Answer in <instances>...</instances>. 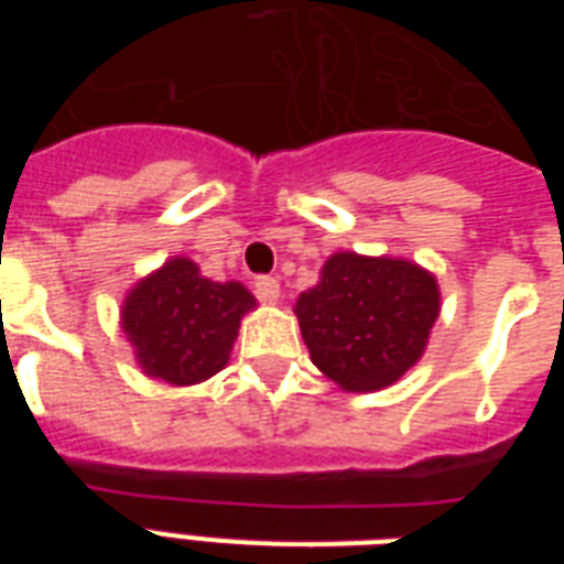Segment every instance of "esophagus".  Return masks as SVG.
I'll use <instances>...</instances> for the list:
<instances>
[{
	"instance_id": "esophagus-1",
	"label": "esophagus",
	"mask_w": 564,
	"mask_h": 564,
	"mask_svg": "<svg viewBox=\"0 0 564 564\" xmlns=\"http://www.w3.org/2000/svg\"><path fill=\"white\" fill-rule=\"evenodd\" d=\"M254 295L265 301V304H274V301L281 299V283H278V278L260 274V278H254Z\"/></svg>"
}]
</instances>
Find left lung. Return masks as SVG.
Returning <instances> with one entry per match:
<instances>
[{
    "mask_svg": "<svg viewBox=\"0 0 564 564\" xmlns=\"http://www.w3.org/2000/svg\"><path fill=\"white\" fill-rule=\"evenodd\" d=\"M438 307L436 278L412 260L339 251L295 316L318 371L345 392H377L421 360Z\"/></svg>",
    "mask_w": 564,
    "mask_h": 564,
    "instance_id": "obj_1",
    "label": "left lung"
}]
</instances>
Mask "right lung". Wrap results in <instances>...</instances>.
<instances>
[{
	"mask_svg": "<svg viewBox=\"0 0 564 564\" xmlns=\"http://www.w3.org/2000/svg\"><path fill=\"white\" fill-rule=\"evenodd\" d=\"M254 304L242 283H216L193 260L172 257L128 292L122 330L143 375L193 386L228 366L239 322Z\"/></svg>",
	"mask_w": 564,
	"mask_h": 564,
	"instance_id": "add662e5",
	"label": "right lung"
}]
</instances>
